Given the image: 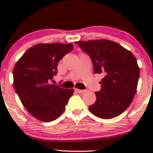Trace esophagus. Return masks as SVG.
Returning <instances> with one entry per match:
<instances>
[{
    "label": "esophagus",
    "instance_id": "34e87169",
    "mask_svg": "<svg viewBox=\"0 0 153 153\" xmlns=\"http://www.w3.org/2000/svg\"><path fill=\"white\" fill-rule=\"evenodd\" d=\"M75 90L77 92H78V93H84V92H86L85 89H75Z\"/></svg>",
    "mask_w": 153,
    "mask_h": 153
}]
</instances>
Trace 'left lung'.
I'll use <instances>...</instances> for the list:
<instances>
[{
  "instance_id": "left-lung-1",
  "label": "left lung",
  "mask_w": 153,
  "mask_h": 153,
  "mask_svg": "<svg viewBox=\"0 0 153 153\" xmlns=\"http://www.w3.org/2000/svg\"><path fill=\"white\" fill-rule=\"evenodd\" d=\"M90 57L95 73L104 75L96 101L89 106L94 115L103 119L118 116L130 105L139 78L135 57L122 46L109 40L77 41Z\"/></svg>"
}]
</instances>
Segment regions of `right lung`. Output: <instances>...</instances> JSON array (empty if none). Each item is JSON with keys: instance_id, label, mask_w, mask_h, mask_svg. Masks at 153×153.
Listing matches in <instances>:
<instances>
[{"instance_id": "right-lung-1", "label": "right lung", "mask_w": 153, "mask_h": 153, "mask_svg": "<svg viewBox=\"0 0 153 153\" xmlns=\"http://www.w3.org/2000/svg\"><path fill=\"white\" fill-rule=\"evenodd\" d=\"M71 44H40L29 48L13 69L14 87L24 107L40 121L50 122L64 112L73 89L51 84L58 64Z\"/></svg>"}]
</instances>
